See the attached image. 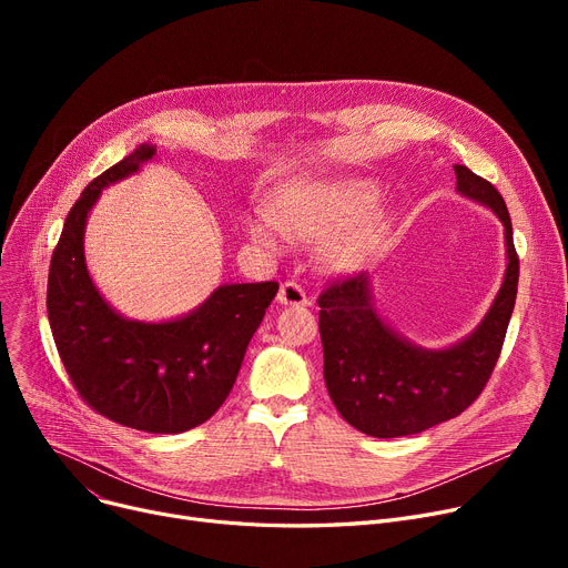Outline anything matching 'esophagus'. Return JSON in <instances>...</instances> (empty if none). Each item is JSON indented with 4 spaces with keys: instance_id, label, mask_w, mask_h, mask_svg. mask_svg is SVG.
<instances>
[{
    "instance_id": "obj_1",
    "label": "esophagus",
    "mask_w": 568,
    "mask_h": 568,
    "mask_svg": "<svg viewBox=\"0 0 568 568\" xmlns=\"http://www.w3.org/2000/svg\"><path fill=\"white\" fill-rule=\"evenodd\" d=\"M278 302L283 306H308V294L300 283L285 281L278 290Z\"/></svg>"
}]
</instances>
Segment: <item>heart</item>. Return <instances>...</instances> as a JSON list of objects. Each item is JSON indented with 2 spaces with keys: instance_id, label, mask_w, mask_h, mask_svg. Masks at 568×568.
<instances>
[{
  "instance_id": "obj_1",
  "label": "heart",
  "mask_w": 568,
  "mask_h": 568,
  "mask_svg": "<svg viewBox=\"0 0 568 568\" xmlns=\"http://www.w3.org/2000/svg\"><path fill=\"white\" fill-rule=\"evenodd\" d=\"M379 189L366 179L334 184H304L283 191L272 216L257 214L248 234L266 251H281L283 234L300 242H322V260L332 272H349L377 242L382 221L371 214Z\"/></svg>"
}]
</instances>
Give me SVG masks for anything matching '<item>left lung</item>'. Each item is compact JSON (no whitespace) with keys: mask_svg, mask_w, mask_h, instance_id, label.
Wrapping results in <instances>:
<instances>
[{"mask_svg":"<svg viewBox=\"0 0 568 568\" xmlns=\"http://www.w3.org/2000/svg\"><path fill=\"white\" fill-rule=\"evenodd\" d=\"M456 189L490 206L506 234L504 283L481 324L446 349L416 347L382 322L366 274L336 278L320 296L324 382L343 419L371 437H403L449 422L481 396L499 359L518 292V253L499 191L465 165Z\"/></svg>","mask_w":568,"mask_h":568,"instance_id":"left-lung-1","label":"left lung"}]
</instances>
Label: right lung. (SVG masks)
Segmentation results:
<instances>
[{"label": "right lung", "instance_id": "right-lung-1", "mask_svg": "<svg viewBox=\"0 0 568 568\" xmlns=\"http://www.w3.org/2000/svg\"><path fill=\"white\" fill-rule=\"evenodd\" d=\"M154 154L156 146L140 144L73 204L50 260L48 320L89 407L126 428L172 435L204 424L225 403L278 283L221 285L193 313L161 324L126 320L108 306L84 264L87 214L108 184Z\"/></svg>", "mask_w": 568, "mask_h": 568}]
</instances>
